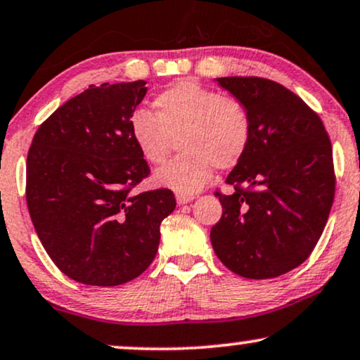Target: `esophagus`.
I'll return each mask as SVG.
<instances>
[{"label": "esophagus", "mask_w": 360, "mask_h": 360, "mask_svg": "<svg viewBox=\"0 0 360 360\" xmlns=\"http://www.w3.org/2000/svg\"><path fill=\"white\" fill-rule=\"evenodd\" d=\"M176 200H177V204H179V205L189 204V202H193V200H194V194H179V193H177Z\"/></svg>", "instance_id": "obj_1"}]
</instances>
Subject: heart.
<instances>
[{"label": "heart", "mask_w": 360, "mask_h": 360, "mask_svg": "<svg viewBox=\"0 0 360 360\" xmlns=\"http://www.w3.org/2000/svg\"><path fill=\"white\" fill-rule=\"evenodd\" d=\"M156 115L136 110L130 135L150 165L179 153L155 174L156 184L179 194H194L212 176L214 166L230 169L242 160L252 136V118L243 102L205 89L194 80H179L155 98Z\"/></svg>", "instance_id": "heart-1"}]
</instances>
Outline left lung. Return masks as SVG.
<instances>
[{
	"mask_svg": "<svg viewBox=\"0 0 360 360\" xmlns=\"http://www.w3.org/2000/svg\"><path fill=\"white\" fill-rule=\"evenodd\" d=\"M245 105L252 136L215 193L222 217L210 230L215 255L250 280L288 273L311 255L336 189L333 148L321 118L283 85L260 77H219Z\"/></svg>",
	"mask_w": 360,
	"mask_h": 360,
	"instance_id": "obj_1",
	"label": "left lung"
}]
</instances>
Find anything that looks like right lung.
Wrapping results in <instances>:
<instances>
[{"label":"right lung","mask_w":360,"mask_h":360,"mask_svg":"<svg viewBox=\"0 0 360 360\" xmlns=\"http://www.w3.org/2000/svg\"><path fill=\"white\" fill-rule=\"evenodd\" d=\"M145 80L90 85L56 110L32 138L26 200L57 268L92 286H117L155 260L160 225L176 207L169 189L133 194L150 174L130 135Z\"/></svg>","instance_id":"add662e5"}]
</instances>
